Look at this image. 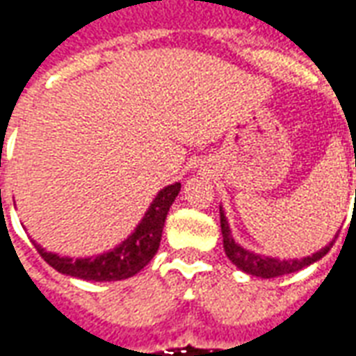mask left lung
Instances as JSON below:
<instances>
[{
  "instance_id": "left-lung-1",
  "label": "left lung",
  "mask_w": 356,
  "mask_h": 356,
  "mask_svg": "<svg viewBox=\"0 0 356 356\" xmlns=\"http://www.w3.org/2000/svg\"><path fill=\"white\" fill-rule=\"evenodd\" d=\"M219 216H221V234H223V248L227 257L240 270H244V273L252 276H259V278H275V276L290 275V273L301 270V268L309 267L311 263L322 259L330 252V248L334 246V240H332L328 246L322 248L321 252H316L313 255H307L303 259H276V257H267V255L255 254L252 250H246V248L236 244L234 238H232L231 227H229V221H227L221 206H219Z\"/></svg>"
}]
</instances>
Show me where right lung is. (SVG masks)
Instances as JSON below:
<instances>
[{
  "mask_svg": "<svg viewBox=\"0 0 356 356\" xmlns=\"http://www.w3.org/2000/svg\"><path fill=\"white\" fill-rule=\"evenodd\" d=\"M179 191H181V183H173L162 188L156 194L152 204L148 206L147 213L140 219L137 229L131 232V236H127L114 250L104 252L97 257L72 259V257H63L53 252H45L35 242L34 246L38 254L42 255L51 267L66 276L91 280V282H114V280L129 278L137 275L140 268L147 267L158 252L165 217H168L171 204L177 198Z\"/></svg>",
  "mask_w": 356,
  "mask_h": 356,
  "instance_id": "right-lung-1",
  "label": "right lung"
}]
</instances>
